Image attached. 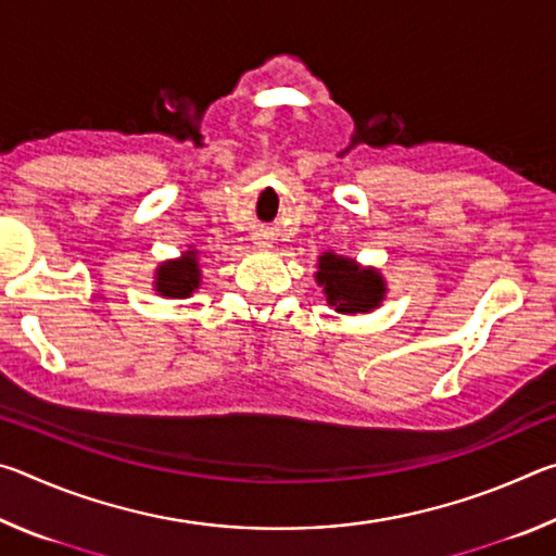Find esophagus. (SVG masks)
Wrapping results in <instances>:
<instances>
[{
  "instance_id": "obj_1",
  "label": "esophagus",
  "mask_w": 556,
  "mask_h": 556,
  "mask_svg": "<svg viewBox=\"0 0 556 556\" xmlns=\"http://www.w3.org/2000/svg\"><path fill=\"white\" fill-rule=\"evenodd\" d=\"M257 248H269V242H262V240H260V242H257Z\"/></svg>"
}]
</instances>
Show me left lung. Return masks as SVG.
I'll return each instance as SVG.
<instances>
[{
  "label": "left lung",
  "instance_id": "obj_1",
  "mask_svg": "<svg viewBox=\"0 0 556 556\" xmlns=\"http://www.w3.org/2000/svg\"><path fill=\"white\" fill-rule=\"evenodd\" d=\"M314 277L316 285L324 289L326 304L345 316L375 312L382 306L384 294H388V281L378 269L365 267L351 257L336 255L333 250L318 255Z\"/></svg>",
  "mask_w": 556,
  "mask_h": 556
}]
</instances>
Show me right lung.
Listing matches in <instances>:
<instances>
[{"mask_svg":"<svg viewBox=\"0 0 556 556\" xmlns=\"http://www.w3.org/2000/svg\"><path fill=\"white\" fill-rule=\"evenodd\" d=\"M199 287L201 262L195 248H188L176 260H164L154 269V291L164 299H188Z\"/></svg>","mask_w":556,"mask_h":556,"instance_id":"add662e5","label":"right lung"}]
</instances>
